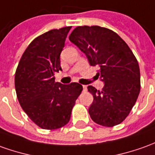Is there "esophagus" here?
<instances>
[{"label":"esophagus","instance_id":"1","mask_svg":"<svg viewBox=\"0 0 155 155\" xmlns=\"http://www.w3.org/2000/svg\"><path fill=\"white\" fill-rule=\"evenodd\" d=\"M83 88H84V91H86L87 90V86L86 85H83Z\"/></svg>","mask_w":155,"mask_h":155}]
</instances>
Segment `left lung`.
Instances as JSON below:
<instances>
[{
	"label": "left lung",
	"mask_w": 155,
	"mask_h": 155,
	"mask_svg": "<svg viewBox=\"0 0 155 155\" xmlns=\"http://www.w3.org/2000/svg\"><path fill=\"white\" fill-rule=\"evenodd\" d=\"M98 67V78L104 81L102 90L88 86L94 101L88 109L95 123L107 127L120 124L128 116L140 92V70L133 51L114 31L100 26H78L69 36Z\"/></svg>",
	"instance_id": "obj_1"
}]
</instances>
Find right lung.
<instances>
[{"label": "right lung", "instance_id": "obj_1", "mask_svg": "<svg viewBox=\"0 0 155 155\" xmlns=\"http://www.w3.org/2000/svg\"><path fill=\"white\" fill-rule=\"evenodd\" d=\"M71 26L52 29L35 38L23 52L15 72V89L21 107L40 128L55 130L68 123L83 86L55 82L61 71L60 55Z\"/></svg>", "mask_w": 155, "mask_h": 155}]
</instances>
